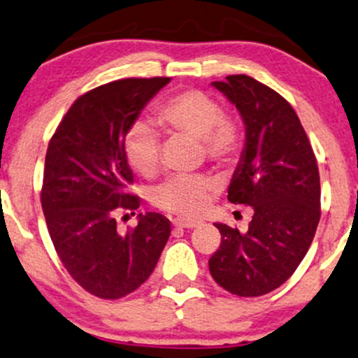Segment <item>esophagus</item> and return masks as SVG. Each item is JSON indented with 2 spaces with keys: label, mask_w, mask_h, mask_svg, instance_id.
I'll use <instances>...</instances> for the list:
<instances>
[{
  "label": "esophagus",
  "mask_w": 358,
  "mask_h": 358,
  "mask_svg": "<svg viewBox=\"0 0 358 358\" xmlns=\"http://www.w3.org/2000/svg\"><path fill=\"white\" fill-rule=\"evenodd\" d=\"M173 226H176V228L192 229V228H196V226H200V221H196V220H185V218H175L173 220Z\"/></svg>",
  "instance_id": "obj_1"
}]
</instances>
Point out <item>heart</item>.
I'll list each match as a JSON object with an SVG mask.
<instances>
[{"instance_id":"1","label":"heart","mask_w":358,"mask_h":358,"mask_svg":"<svg viewBox=\"0 0 358 358\" xmlns=\"http://www.w3.org/2000/svg\"><path fill=\"white\" fill-rule=\"evenodd\" d=\"M158 124L166 134L189 135L200 140L203 153L211 162H228L241 147L243 132L239 122L226 115L221 103L200 89L175 94L158 107ZM124 153L130 166L147 178L160 170L162 138L155 125L137 119L127 129ZM220 188L215 178L206 175H176L155 193V205L171 215L193 218L210 203Z\"/></svg>"}]
</instances>
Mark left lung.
Instances as JSON below:
<instances>
[{
    "label": "left lung",
    "mask_w": 358,
    "mask_h": 358,
    "mask_svg": "<svg viewBox=\"0 0 358 358\" xmlns=\"http://www.w3.org/2000/svg\"><path fill=\"white\" fill-rule=\"evenodd\" d=\"M211 84L246 127L228 200L255 215L246 233L215 223L221 244L208 264L228 292L257 297L286 282L309 251L320 220L317 160L299 117L275 90L244 74Z\"/></svg>",
    "instance_id": "obj_1"
}]
</instances>
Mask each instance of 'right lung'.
I'll return each mask as SVG.
<instances>
[{"mask_svg": "<svg viewBox=\"0 0 358 358\" xmlns=\"http://www.w3.org/2000/svg\"><path fill=\"white\" fill-rule=\"evenodd\" d=\"M169 83L130 78L99 85L72 103L49 140L41 189L49 236L72 279L101 299H120L142 286L169 241L170 221L160 213H140L125 234L115 221L140 206L127 192L134 182L124 153L127 129Z\"/></svg>", "mask_w": 358, "mask_h": 358, "instance_id": "add662e5", "label": "right lung"}]
</instances>
